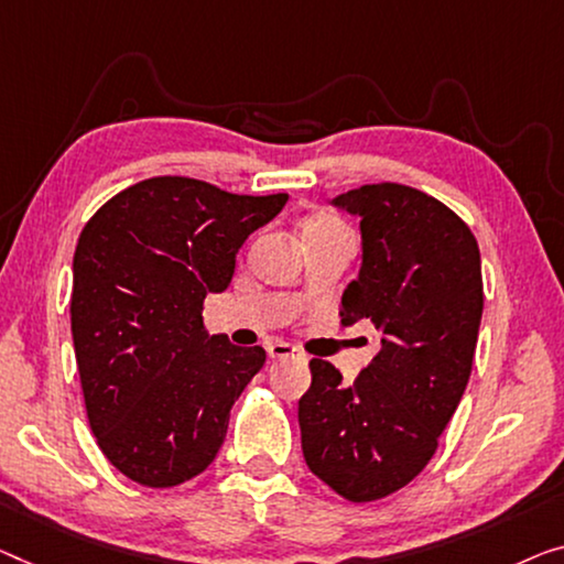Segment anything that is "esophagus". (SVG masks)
<instances>
[{"mask_svg": "<svg viewBox=\"0 0 564 564\" xmlns=\"http://www.w3.org/2000/svg\"><path fill=\"white\" fill-rule=\"evenodd\" d=\"M268 357H271V359H275V362H279V359H291V357H296V349H293L289 341H273L271 347H268Z\"/></svg>", "mask_w": 564, "mask_h": 564, "instance_id": "1", "label": "esophagus"}]
</instances>
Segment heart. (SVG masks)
<instances>
[{
  "mask_svg": "<svg viewBox=\"0 0 564 564\" xmlns=\"http://www.w3.org/2000/svg\"><path fill=\"white\" fill-rule=\"evenodd\" d=\"M316 228H324V230H344V225L336 220L334 215H316L311 217V220L306 223L304 230H316Z\"/></svg>",
  "mask_w": 564,
  "mask_h": 564,
  "instance_id": "heart-1",
  "label": "heart"
}]
</instances>
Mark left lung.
<instances>
[{
  "instance_id": "1",
  "label": "left lung",
  "mask_w": 564,
  "mask_h": 564,
  "mask_svg": "<svg viewBox=\"0 0 564 564\" xmlns=\"http://www.w3.org/2000/svg\"><path fill=\"white\" fill-rule=\"evenodd\" d=\"M332 205L357 215L362 232L341 324L372 322L382 349L355 384L311 359L301 448L311 474L362 503L413 481L464 398L484 311L481 253L453 209L405 184H365Z\"/></svg>"
}]
</instances>
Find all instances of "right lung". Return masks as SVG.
<instances>
[{"mask_svg": "<svg viewBox=\"0 0 564 564\" xmlns=\"http://www.w3.org/2000/svg\"><path fill=\"white\" fill-rule=\"evenodd\" d=\"M289 195H232L189 176H151L86 223L73 256L70 329L98 448L151 489L202 474L230 408L265 362L202 324L250 232Z\"/></svg>", "mask_w": 564, "mask_h": 564, "instance_id": "add662e5", "label": "right lung"}]
</instances>
